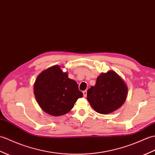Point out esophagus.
I'll return each mask as SVG.
<instances>
[{
	"label": "esophagus",
	"mask_w": 155,
	"mask_h": 155,
	"mask_svg": "<svg viewBox=\"0 0 155 155\" xmlns=\"http://www.w3.org/2000/svg\"><path fill=\"white\" fill-rule=\"evenodd\" d=\"M82 93H83V96H84V97H86V95H87V91H83V92H82Z\"/></svg>",
	"instance_id": "1"
}]
</instances>
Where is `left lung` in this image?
Masks as SVG:
<instances>
[{
	"label": "left lung",
	"instance_id": "8db88e82",
	"mask_svg": "<svg viewBox=\"0 0 155 155\" xmlns=\"http://www.w3.org/2000/svg\"><path fill=\"white\" fill-rule=\"evenodd\" d=\"M127 86L114 71L102 73L87 91V100L96 112L107 114L120 107L126 100Z\"/></svg>",
	"mask_w": 155,
	"mask_h": 155
}]
</instances>
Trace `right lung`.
Masks as SVG:
<instances>
[{"mask_svg":"<svg viewBox=\"0 0 155 155\" xmlns=\"http://www.w3.org/2000/svg\"><path fill=\"white\" fill-rule=\"evenodd\" d=\"M34 92L41 108L53 116L66 114L83 96L77 82L68 77L59 65L49 67L38 75Z\"/></svg>","mask_w":155,"mask_h":155,"instance_id":"obj_1","label":"right lung"}]
</instances>
